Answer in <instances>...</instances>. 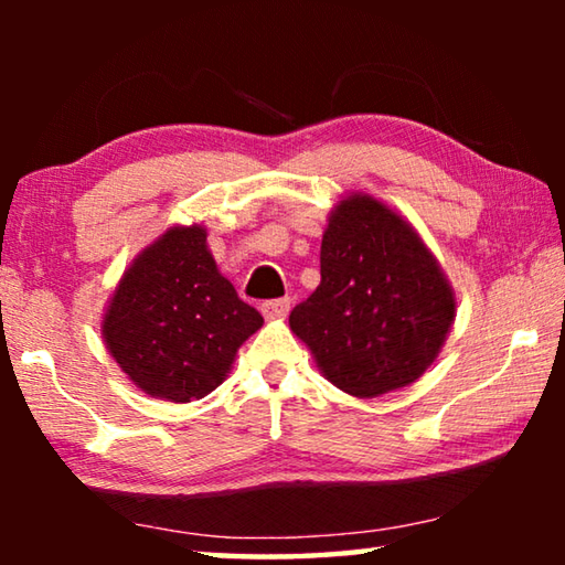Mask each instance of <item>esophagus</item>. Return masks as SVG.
<instances>
[{"label":"esophagus","instance_id":"1","mask_svg":"<svg viewBox=\"0 0 565 565\" xmlns=\"http://www.w3.org/2000/svg\"><path fill=\"white\" fill-rule=\"evenodd\" d=\"M289 299H276V301H266L262 303V313L264 319H284L286 313H289Z\"/></svg>","mask_w":565,"mask_h":565}]
</instances>
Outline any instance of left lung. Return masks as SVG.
<instances>
[{"label": "left lung", "mask_w": 565, "mask_h": 565, "mask_svg": "<svg viewBox=\"0 0 565 565\" xmlns=\"http://www.w3.org/2000/svg\"><path fill=\"white\" fill-rule=\"evenodd\" d=\"M454 319V286L414 224L369 191L343 194L323 228L321 284L289 317L327 381L356 398L406 388Z\"/></svg>", "instance_id": "1"}]
</instances>
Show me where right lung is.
I'll return each instance as SVG.
<instances>
[{
    "instance_id": "add662e5",
    "label": "right lung",
    "mask_w": 565,
    "mask_h": 565,
    "mask_svg": "<svg viewBox=\"0 0 565 565\" xmlns=\"http://www.w3.org/2000/svg\"><path fill=\"white\" fill-rule=\"evenodd\" d=\"M262 327V313L218 271L204 224H174L141 248L99 323L104 347L131 384L171 404L212 394Z\"/></svg>"
}]
</instances>
